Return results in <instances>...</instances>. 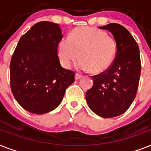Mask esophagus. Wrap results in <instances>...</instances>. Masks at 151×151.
I'll list each match as a JSON object with an SVG mask.
<instances>
[{
  "instance_id": "esophagus-1",
  "label": "esophagus",
  "mask_w": 151,
  "mask_h": 151,
  "mask_svg": "<svg viewBox=\"0 0 151 151\" xmlns=\"http://www.w3.org/2000/svg\"><path fill=\"white\" fill-rule=\"evenodd\" d=\"M81 77H82V76L81 75V74H79V73H76V74H75V80H77V81H78V80L81 79Z\"/></svg>"
}]
</instances>
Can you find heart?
<instances>
[{"label":"heart","instance_id":"b5f03b06","mask_svg":"<svg viewBox=\"0 0 151 151\" xmlns=\"http://www.w3.org/2000/svg\"><path fill=\"white\" fill-rule=\"evenodd\" d=\"M60 62L70 68L78 59L77 68L82 71L100 73L105 71L116 57V42L105 32L82 26L73 29L70 36L62 38L57 46Z\"/></svg>","mask_w":151,"mask_h":151}]
</instances>
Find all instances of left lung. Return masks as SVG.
<instances>
[{
	"mask_svg": "<svg viewBox=\"0 0 151 151\" xmlns=\"http://www.w3.org/2000/svg\"><path fill=\"white\" fill-rule=\"evenodd\" d=\"M99 29L109 30L116 42V58L105 71L92 76V88L86 93L91 110L103 118L120 116L137 95L141 63L139 46L129 32L117 23Z\"/></svg>",
	"mask_w": 151,
	"mask_h": 151,
	"instance_id": "left-lung-1",
	"label": "left lung"
}]
</instances>
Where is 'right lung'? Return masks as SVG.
I'll return each instance as SVG.
<instances>
[{
    "label": "right lung",
    "mask_w": 151,
    "mask_h": 151,
    "mask_svg": "<svg viewBox=\"0 0 151 151\" xmlns=\"http://www.w3.org/2000/svg\"><path fill=\"white\" fill-rule=\"evenodd\" d=\"M62 38L58 24L40 22L21 37L12 55V91L29 112L41 115L55 109L74 82V72L63 68L57 56Z\"/></svg>",
    "instance_id": "obj_1"
}]
</instances>
